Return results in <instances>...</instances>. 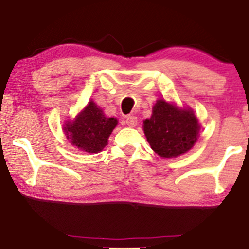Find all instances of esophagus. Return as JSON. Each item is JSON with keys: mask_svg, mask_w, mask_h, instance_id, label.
I'll return each mask as SVG.
<instances>
[{"mask_svg": "<svg viewBox=\"0 0 249 249\" xmlns=\"http://www.w3.org/2000/svg\"><path fill=\"white\" fill-rule=\"evenodd\" d=\"M125 122H126V124L128 125V126L134 127L135 125L138 124V118L135 117V116H127L126 119H125Z\"/></svg>", "mask_w": 249, "mask_h": 249, "instance_id": "34e87169", "label": "esophagus"}]
</instances>
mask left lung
<instances>
[{
	"label": "left lung",
	"mask_w": 249,
	"mask_h": 249,
	"mask_svg": "<svg viewBox=\"0 0 249 249\" xmlns=\"http://www.w3.org/2000/svg\"><path fill=\"white\" fill-rule=\"evenodd\" d=\"M200 124L191 108H179L165 100H157L152 117L143 121L147 141L157 155L164 159L187 153L196 142Z\"/></svg>",
	"instance_id": "left-lung-1"
}]
</instances>
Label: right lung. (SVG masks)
<instances>
[{
	"mask_svg": "<svg viewBox=\"0 0 249 249\" xmlns=\"http://www.w3.org/2000/svg\"><path fill=\"white\" fill-rule=\"evenodd\" d=\"M114 117H107L94 101L85 107L74 121L67 122L64 132L73 146L87 153H99L108 144L109 135L117 125Z\"/></svg>",
	"mask_w": 249,
	"mask_h": 249,
	"instance_id": "add662e5",
	"label": "right lung"
}]
</instances>
